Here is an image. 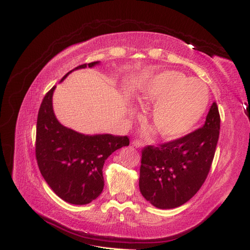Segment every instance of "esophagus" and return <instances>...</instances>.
I'll list each match as a JSON object with an SVG mask.
<instances>
[{
	"mask_svg": "<svg viewBox=\"0 0 250 250\" xmlns=\"http://www.w3.org/2000/svg\"><path fill=\"white\" fill-rule=\"evenodd\" d=\"M132 144H133V146L135 147V148H143V145L142 144V142H140V141H133V143H132Z\"/></svg>",
	"mask_w": 250,
	"mask_h": 250,
	"instance_id": "esophagus-1",
	"label": "esophagus"
}]
</instances>
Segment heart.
<instances>
[{"label": "heart", "mask_w": 250, "mask_h": 250, "mask_svg": "<svg viewBox=\"0 0 250 250\" xmlns=\"http://www.w3.org/2000/svg\"><path fill=\"white\" fill-rule=\"evenodd\" d=\"M143 103L155 104L151 120L156 133L164 140H179L199 124L209 103L205 84L178 71L153 74L140 89Z\"/></svg>", "instance_id": "obj_1"}]
</instances>
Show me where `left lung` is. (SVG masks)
<instances>
[{"label": "left lung", "mask_w": 250, "mask_h": 250, "mask_svg": "<svg viewBox=\"0 0 250 250\" xmlns=\"http://www.w3.org/2000/svg\"><path fill=\"white\" fill-rule=\"evenodd\" d=\"M219 130V111L213 103L201 129L160 147L144 148L139 186L146 201L169 209L192 198L208 175Z\"/></svg>", "instance_id": "left-lung-1"}]
</instances>
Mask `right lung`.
Returning <instances> with one entry per match:
<instances>
[{
	"label": "right lung",
	"instance_id": "add662e5",
	"mask_svg": "<svg viewBox=\"0 0 250 250\" xmlns=\"http://www.w3.org/2000/svg\"><path fill=\"white\" fill-rule=\"evenodd\" d=\"M100 61L83 64L64 75ZM56 87L45 95L36 125V160L40 171L52 191L67 203L84 205L95 200L104 188L103 166L117 149L129 146L126 136L83 134L61 125L52 106Z\"/></svg>",
	"mask_w": 250,
	"mask_h": 250
}]
</instances>
